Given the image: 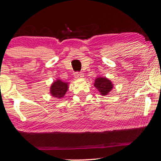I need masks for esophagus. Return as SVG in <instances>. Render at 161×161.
<instances>
[{"instance_id":"esophagus-1","label":"esophagus","mask_w":161,"mask_h":161,"mask_svg":"<svg viewBox=\"0 0 161 161\" xmlns=\"http://www.w3.org/2000/svg\"><path fill=\"white\" fill-rule=\"evenodd\" d=\"M74 76H75V78L80 79V78H83L84 77V75L82 73H75V75Z\"/></svg>"}]
</instances>
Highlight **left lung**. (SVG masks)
<instances>
[{
    "instance_id": "obj_1",
    "label": "left lung",
    "mask_w": 161,
    "mask_h": 161,
    "mask_svg": "<svg viewBox=\"0 0 161 161\" xmlns=\"http://www.w3.org/2000/svg\"><path fill=\"white\" fill-rule=\"evenodd\" d=\"M93 85L99 91L100 94L103 96L108 95L114 88L112 81L106 77L96 78Z\"/></svg>"
}]
</instances>
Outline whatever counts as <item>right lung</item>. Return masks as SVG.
<instances>
[{
    "label": "right lung",
    "instance_id": "1",
    "mask_svg": "<svg viewBox=\"0 0 161 161\" xmlns=\"http://www.w3.org/2000/svg\"><path fill=\"white\" fill-rule=\"evenodd\" d=\"M68 85L69 83L63 82V81H62L60 79H57L56 80H55L52 83L49 93L55 98H63L69 88Z\"/></svg>",
    "mask_w": 161,
    "mask_h": 161
}]
</instances>
